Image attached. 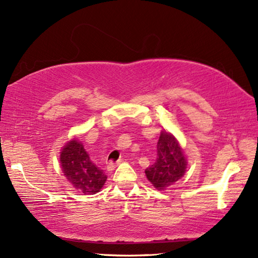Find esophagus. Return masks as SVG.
<instances>
[{"label":"esophagus","instance_id":"34e87169","mask_svg":"<svg viewBox=\"0 0 258 258\" xmlns=\"http://www.w3.org/2000/svg\"><path fill=\"white\" fill-rule=\"evenodd\" d=\"M121 162H122L121 160H118L117 162H112V161H110V162H109V163H108V165H107L108 170H109V171H112V170H114V169L116 168V165L121 163Z\"/></svg>","mask_w":258,"mask_h":258}]
</instances>
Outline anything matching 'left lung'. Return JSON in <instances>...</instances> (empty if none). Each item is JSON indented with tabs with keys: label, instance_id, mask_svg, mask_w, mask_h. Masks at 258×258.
<instances>
[{
	"label": "left lung",
	"instance_id": "obj_1",
	"mask_svg": "<svg viewBox=\"0 0 258 258\" xmlns=\"http://www.w3.org/2000/svg\"><path fill=\"white\" fill-rule=\"evenodd\" d=\"M186 160L176 139L167 132H162L157 142V157L155 163L146 169L147 178L155 188L164 190L184 175Z\"/></svg>",
	"mask_w": 258,
	"mask_h": 258
}]
</instances>
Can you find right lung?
I'll return each mask as SVG.
<instances>
[{
  "label": "right lung",
  "instance_id": "add662e5",
  "mask_svg": "<svg viewBox=\"0 0 258 258\" xmlns=\"http://www.w3.org/2000/svg\"><path fill=\"white\" fill-rule=\"evenodd\" d=\"M59 158L63 174L77 191L94 195L107 181V175L90 160L89 154L76 139L63 148Z\"/></svg>",
  "mask_w": 258,
  "mask_h": 258
}]
</instances>
